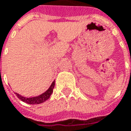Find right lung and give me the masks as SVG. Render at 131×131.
<instances>
[{
  "label": "right lung",
  "instance_id": "obj_1",
  "mask_svg": "<svg viewBox=\"0 0 131 131\" xmlns=\"http://www.w3.org/2000/svg\"><path fill=\"white\" fill-rule=\"evenodd\" d=\"M54 86H55V80L53 82L51 83V86L49 87L47 90L45 92L42 93L40 95L38 96H35V97H31V98H26V97H24V96H21L19 93H15L17 95L18 98H19L21 101L24 102L28 104H32V105H37V104H40L44 103L45 101L48 100L49 97L51 96V93H53V89H54Z\"/></svg>",
  "mask_w": 131,
  "mask_h": 131
}]
</instances>
